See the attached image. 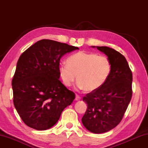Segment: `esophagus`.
<instances>
[{
    "mask_svg": "<svg viewBox=\"0 0 148 148\" xmlns=\"http://www.w3.org/2000/svg\"><path fill=\"white\" fill-rule=\"evenodd\" d=\"M76 101H79L80 99H81V97L79 96L78 95H76Z\"/></svg>",
    "mask_w": 148,
    "mask_h": 148,
    "instance_id": "obj_1",
    "label": "esophagus"
}]
</instances>
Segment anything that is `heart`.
Returning a JSON list of instances; mask_svg holds the SVG:
<instances>
[{"mask_svg":"<svg viewBox=\"0 0 148 148\" xmlns=\"http://www.w3.org/2000/svg\"><path fill=\"white\" fill-rule=\"evenodd\" d=\"M67 64H61L58 71L62 84L69 87L77 75V86L80 89L93 92L104 86L111 73L109 59L91 52L79 51L70 56Z\"/></svg>","mask_w":148,"mask_h":148,"instance_id":"b5f03b06","label":"heart"}]
</instances>
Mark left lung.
<instances>
[{
  "label": "left lung",
  "mask_w": 148,
  "mask_h": 148,
  "mask_svg": "<svg viewBox=\"0 0 148 148\" xmlns=\"http://www.w3.org/2000/svg\"><path fill=\"white\" fill-rule=\"evenodd\" d=\"M92 47L106 55L112 64L111 73L104 86L83 98L87 109L82 123L90 132L100 134L115 128L123 119L132 97V74L119 52L106 46Z\"/></svg>",
  "instance_id": "8db88e82"
}]
</instances>
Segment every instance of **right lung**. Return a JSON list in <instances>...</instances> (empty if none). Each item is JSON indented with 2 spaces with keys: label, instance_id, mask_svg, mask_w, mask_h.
Here are the masks:
<instances>
[{
  "label": "right lung",
  "instance_id": "1",
  "mask_svg": "<svg viewBox=\"0 0 148 148\" xmlns=\"http://www.w3.org/2000/svg\"><path fill=\"white\" fill-rule=\"evenodd\" d=\"M79 49L51 40L36 42L21 55L12 79L14 104L20 117L31 128L44 131L58 121L75 94L59 79L60 59Z\"/></svg>",
  "mask_w": 148,
  "mask_h": 148
}]
</instances>
